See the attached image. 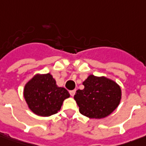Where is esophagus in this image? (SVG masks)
<instances>
[{"label": "esophagus", "instance_id": "1", "mask_svg": "<svg viewBox=\"0 0 146 146\" xmlns=\"http://www.w3.org/2000/svg\"><path fill=\"white\" fill-rule=\"evenodd\" d=\"M75 93H76V90H70V91H69V94H70V95H71V96H74Z\"/></svg>", "mask_w": 146, "mask_h": 146}]
</instances>
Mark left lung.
I'll list each match as a JSON object with an SVG mask.
<instances>
[{"instance_id": "8db88e82", "label": "left lung", "mask_w": 146, "mask_h": 146, "mask_svg": "<svg viewBox=\"0 0 146 146\" xmlns=\"http://www.w3.org/2000/svg\"><path fill=\"white\" fill-rule=\"evenodd\" d=\"M82 84L84 89L77 90L74 99L83 115L92 119L105 118L119 106L121 89L114 81L90 75Z\"/></svg>"}]
</instances>
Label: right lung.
Instances as JSON below:
<instances>
[{"instance_id":"add662e5","label":"right lung","mask_w":146,"mask_h":146,"mask_svg":"<svg viewBox=\"0 0 146 146\" xmlns=\"http://www.w3.org/2000/svg\"><path fill=\"white\" fill-rule=\"evenodd\" d=\"M24 98L29 108L39 116H50L60 110L64 99L70 94L59 87L50 73L36 74L24 87Z\"/></svg>"}]
</instances>
